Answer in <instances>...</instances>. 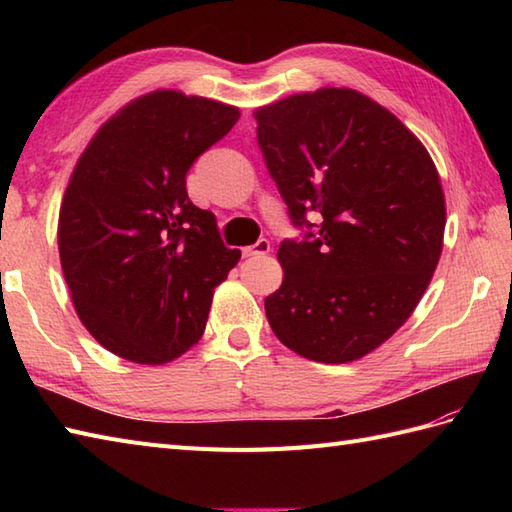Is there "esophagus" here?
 Masks as SVG:
<instances>
[{
  "instance_id": "esophagus-1",
  "label": "esophagus",
  "mask_w": 512,
  "mask_h": 512,
  "mask_svg": "<svg viewBox=\"0 0 512 512\" xmlns=\"http://www.w3.org/2000/svg\"><path fill=\"white\" fill-rule=\"evenodd\" d=\"M270 253V242L268 239H259V242H255L253 246H246L242 250L244 257H262V255H268Z\"/></svg>"
}]
</instances>
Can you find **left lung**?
I'll list each match as a JSON object with an SVG mask.
<instances>
[{"label": "left lung", "mask_w": 512, "mask_h": 512, "mask_svg": "<svg viewBox=\"0 0 512 512\" xmlns=\"http://www.w3.org/2000/svg\"><path fill=\"white\" fill-rule=\"evenodd\" d=\"M257 143L301 239H284L277 339L317 363L385 343L427 290L442 253L444 193L420 140L365 94L323 88L255 112Z\"/></svg>", "instance_id": "1"}]
</instances>
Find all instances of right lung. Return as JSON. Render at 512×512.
Segmentation results:
<instances>
[{
  "mask_svg": "<svg viewBox=\"0 0 512 512\" xmlns=\"http://www.w3.org/2000/svg\"><path fill=\"white\" fill-rule=\"evenodd\" d=\"M239 110L156 90L112 116L76 162L59 211V255L76 314L105 350L162 365L200 341L213 288L239 262L187 171Z\"/></svg>",
  "mask_w": 512,
  "mask_h": 512,
  "instance_id": "1",
  "label": "right lung"
}]
</instances>
